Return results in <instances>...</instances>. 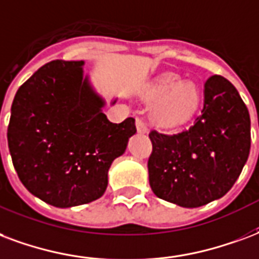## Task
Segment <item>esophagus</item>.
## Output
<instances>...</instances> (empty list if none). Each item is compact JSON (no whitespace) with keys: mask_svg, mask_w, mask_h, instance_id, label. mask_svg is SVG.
<instances>
[{"mask_svg":"<svg viewBox=\"0 0 259 259\" xmlns=\"http://www.w3.org/2000/svg\"><path fill=\"white\" fill-rule=\"evenodd\" d=\"M136 127H137V133H140V135H144V133H147V124H145L144 120H141V119L136 120Z\"/></svg>","mask_w":259,"mask_h":259,"instance_id":"esophagus-1","label":"esophagus"}]
</instances>
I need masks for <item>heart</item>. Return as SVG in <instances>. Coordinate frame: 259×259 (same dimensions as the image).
I'll list each match as a JSON object with an SVG mask.
<instances>
[{"instance_id": "obj_1", "label": "heart", "mask_w": 259, "mask_h": 259, "mask_svg": "<svg viewBox=\"0 0 259 259\" xmlns=\"http://www.w3.org/2000/svg\"><path fill=\"white\" fill-rule=\"evenodd\" d=\"M145 100L154 104L151 115L158 126L176 129L188 123L202 104L203 92L196 82L167 72L151 82L144 92Z\"/></svg>"}]
</instances>
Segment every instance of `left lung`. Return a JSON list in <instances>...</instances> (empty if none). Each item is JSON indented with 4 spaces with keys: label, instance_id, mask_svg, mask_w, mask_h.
<instances>
[{
    "label": "left lung",
    "instance_id": "1",
    "mask_svg": "<svg viewBox=\"0 0 259 259\" xmlns=\"http://www.w3.org/2000/svg\"><path fill=\"white\" fill-rule=\"evenodd\" d=\"M250 127V114L236 88L224 76H210L204 83L202 114L189 129L176 135L149 133L152 192L187 208L221 199L248 159Z\"/></svg>",
    "mask_w": 259,
    "mask_h": 259
}]
</instances>
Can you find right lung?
<instances>
[{"mask_svg": "<svg viewBox=\"0 0 259 259\" xmlns=\"http://www.w3.org/2000/svg\"><path fill=\"white\" fill-rule=\"evenodd\" d=\"M83 66L64 60L42 66L19 88L11 108L8 147L15 170L28 192L55 207L101 198L111 164L136 135L133 118L107 119V101Z\"/></svg>", "mask_w": 259, "mask_h": 259, "instance_id": "add662e5", "label": "right lung"}]
</instances>
